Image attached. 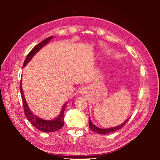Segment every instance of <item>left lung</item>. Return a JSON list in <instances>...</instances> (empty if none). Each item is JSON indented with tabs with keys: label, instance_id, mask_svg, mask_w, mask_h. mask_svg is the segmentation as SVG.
Instances as JSON below:
<instances>
[{
	"label": "left lung",
	"instance_id": "left-lung-1",
	"mask_svg": "<svg viewBox=\"0 0 160 160\" xmlns=\"http://www.w3.org/2000/svg\"><path fill=\"white\" fill-rule=\"evenodd\" d=\"M128 120H126L125 122H123L122 124H121L120 126L113 127V128H107V129H102V128H99L98 127H97L96 126H94V124L92 122V121L90 120V118H89V124H90V128L92 130V131L94 132H96L99 134H103V135H106L109 133V132H114L116 131H118V130L121 129L123 126L126 125V123H127Z\"/></svg>",
	"mask_w": 160,
	"mask_h": 160
}]
</instances>
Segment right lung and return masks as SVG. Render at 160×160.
Listing matches in <instances>:
<instances>
[{
	"mask_svg": "<svg viewBox=\"0 0 160 160\" xmlns=\"http://www.w3.org/2000/svg\"><path fill=\"white\" fill-rule=\"evenodd\" d=\"M53 37H48L47 39H44V41L40 42L39 44L32 48L30 51L27 57L25 58V61H24L23 63V67L25 66V65L28 63V62L31 60V58L34 56V54L36 53L38 51H39L41 48L46 45L47 43L49 42V40L52 39ZM22 82V80H21ZM20 82V93L22 95V104H23V108H24V113H25V115L26 116L27 118L28 119L29 122H30L32 125H33L35 128H37L39 131L46 132H54L58 131V130L61 129L62 127L63 126L64 124V119H63V113L65 111V107H66V104L64 105L63 109H62L60 115H59L57 118L54 119L53 121H46L44 119L39 118L37 117V116L34 115V113H32L30 109H29L28 105L27 104V102L25 101V98L23 95V92H22V83Z\"/></svg>",
	"mask_w": 160,
	"mask_h": 160,
	"instance_id": "add662e5",
	"label": "right lung"
}]
</instances>
